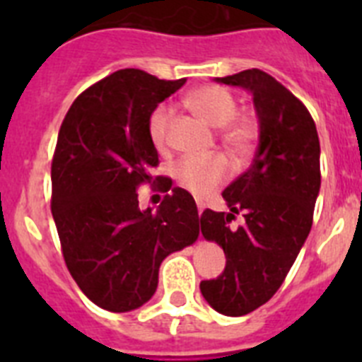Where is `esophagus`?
<instances>
[{"mask_svg":"<svg viewBox=\"0 0 362 362\" xmlns=\"http://www.w3.org/2000/svg\"><path fill=\"white\" fill-rule=\"evenodd\" d=\"M196 204H197V212H199V216H201V214H203V210H204V203L201 199H196Z\"/></svg>","mask_w":362,"mask_h":362,"instance_id":"obj_1","label":"esophagus"}]
</instances>
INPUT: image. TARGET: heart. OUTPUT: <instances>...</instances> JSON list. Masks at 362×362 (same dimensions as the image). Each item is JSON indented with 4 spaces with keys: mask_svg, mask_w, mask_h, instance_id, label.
<instances>
[{
    "mask_svg": "<svg viewBox=\"0 0 362 362\" xmlns=\"http://www.w3.org/2000/svg\"><path fill=\"white\" fill-rule=\"evenodd\" d=\"M185 103L199 114L204 121L221 129V139L233 153H246L254 146L259 127L250 114H235L238 101L226 88L219 85H204L192 90L185 98ZM174 119V108L159 103L150 112L146 121V132L153 148L165 152L170 139V124ZM230 174V165L223 156H187L174 166L177 183L196 196H206L216 190Z\"/></svg>",
    "mask_w": 362,
    "mask_h": 362,
    "instance_id": "heart-1",
    "label": "heart"
}]
</instances>
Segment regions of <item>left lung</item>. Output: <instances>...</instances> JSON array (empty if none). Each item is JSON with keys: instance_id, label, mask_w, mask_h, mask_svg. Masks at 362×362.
<instances>
[{"instance_id": "obj_1", "label": "left lung", "mask_w": 362, "mask_h": 362, "mask_svg": "<svg viewBox=\"0 0 362 362\" xmlns=\"http://www.w3.org/2000/svg\"><path fill=\"white\" fill-rule=\"evenodd\" d=\"M216 81L250 90L259 117L254 163L223 192L230 214L206 209L199 219L204 239L226 255L223 274L201 281V293L214 310L239 317L272 299L308 238L321 146L308 108L270 74L250 69ZM235 213L245 223L232 229Z\"/></svg>"}]
</instances>
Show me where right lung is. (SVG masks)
<instances>
[{
  "label": "right lung",
  "instance_id": "obj_1",
  "mask_svg": "<svg viewBox=\"0 0 362 362\" xmlns=\"http://www.w3.org/2000/svg\"><path fill=\"white\" fill-rule=\"evenodd\" d=\"M123 69L76 98L57 134L52 209L70 276L108 312L139 308L158 288L163 259L199 235L194 197L174 187L158 213L139 210L136 188L168 177L148 139L150 112L185 85Z\"/></svg>",
  "mask_w": 362,
  "mask_h": 362
}]
</instances>
